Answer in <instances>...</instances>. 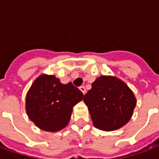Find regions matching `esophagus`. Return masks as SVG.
Listing matches in <instances>:
<instances>
[{
	"label": "esophagus",
	"instance_id": "obj_1",
	"mask_svg": "<svg viewBox=\"0 0 159 159\" xmlns=\"http://www.w3.org/2000/svg\"><path fill=\"white\" fill-rule=\"evenodd\" d=\"M79 89L82 91V93H83V95L86 93V89H85V87H84V86H81V87L79 88Z\"/></svg>",
	"mask_w": 159,
	"mask_h": 159
}]
</instances>
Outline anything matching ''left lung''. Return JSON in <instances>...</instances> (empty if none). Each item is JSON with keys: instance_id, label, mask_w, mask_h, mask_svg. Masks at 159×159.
Wrapping results in <instances>:
<instances>
[{"instance_id": "left-lung-1", "label": "left lung", "mask_w": 159, "mask_h": 159, "mask_svg": "<svg viewBox=\"0 0 159 159\" xmlns=\"http://www.w3.org/2000/svg\"><path fill=\"white\" fill-rule=\"evenodd\" d=\"M83 102L94 126L107 132L125 126L132 118L137 103L132 89L113 76L97 77L84 95Z\"/></svg>"}]
</instances>
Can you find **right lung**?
<instances>
[{"mask_svg": "<svg viewBox=\"0 0 159 159\" xmlns=\"http://www.w3.org/2000/svg\"><path fill=\"white\" fill-rule=\"evenodd\" d=\"M83 98V93L71 83L63 84L53 75L42 74L26 94L25 111L39 128L54 133L68 125L73 107Z\"/></svg>", "mask_w": 159, "mask_h": 159, "instance_id": "add662e5", "label": "right lung"}]
</instances>
